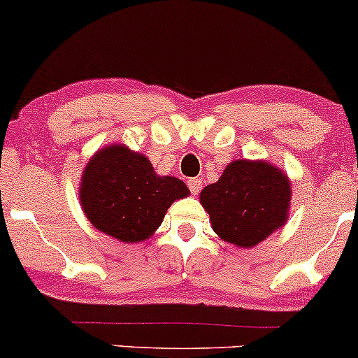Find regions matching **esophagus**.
I'll list each match as a JSON object with an SVG mask.
<instances>
[{
  "instance_id": "esophagus-1",
  "label": "esophagus",
  "mask_w": 358,
  "mask_h": 358,
  "mask_svg": "<svg viewBox=\"0 0 358 358\" xmlns=\"http://www.w3.org/2000/svg\"><path fill=\"white\" fill-rule=\"evenodd\" d=\"M188 188H190V192L193 195H196L200 190H202V180L200 178H190L188 180Z\"/></svg>"
}]
</instances>
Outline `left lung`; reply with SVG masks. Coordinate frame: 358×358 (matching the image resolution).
Returning <instances> with one entry per match:
<instances>
[{
	"label": "left lung",
	"instance_id": "obj_1",
	"mask_svg": "<svg viewBox=\"0 0 358 358\" xmlns=\"http://www.w3.org/2000/svg\"><path fill=\"white\" fill-rule=\"evenodd\" d=\"M213 232L237 248H254L285 225L291 203L289 178L268 162L236 159L200 193Z\"/></svg>",
	"mask_w": 358,
	"mask_h": 358
}]
</instances>
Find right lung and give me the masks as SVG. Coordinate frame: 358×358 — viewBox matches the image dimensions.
Masks as SVG:
<instances>
[{"instance_id": "add662e5", "label": "right lung", "mask_w": 358, "mask_h": 358, "mask_svg": "<svg viewBox=\"0 0 358 358\" xmlns=\"http://www.w3.org/2000/svg\"><path fill=\"white\" fill-rule=\"evenodd\" d=\"M188 193L182 180L156 175L145 155L110 145L89 159L79 200L97 231L121 242H141L162 225L170 205Z\"/></svg>"}]
</instances>
